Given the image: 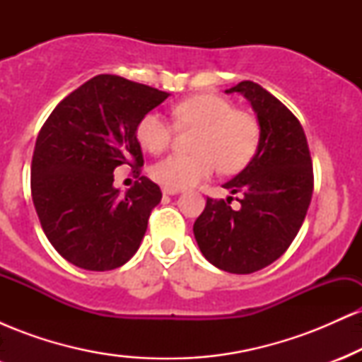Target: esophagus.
Returning a JSON list of instances; mask_svg holds the SVG:
<instances>
[{
    "label": "esophagus",
    "instance_id": "34e87169",
    "mask_svg": "<svg viewBox=\"0 0 362 362\" xmlns=\"http://www.w3.org/2000/svg\"><path fill=\"white\" fill-rule=\"evenodd\" d=\"M161 190H163L165 195H175V194L180 192V190H178V189H170V187H163V189H161Z\"/></svg>",
    "mask_w": 362,
    "mask_h": 362
}]
</instances>
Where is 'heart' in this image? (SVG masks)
Returning a JSON list of instances; mask_svg holds the SVG:
<instances>
[{
  "label": "heart",
  "instance_id": "b5f03b06",
  "mask_svg": "<svg viewBox=\"0 0 362 362\" xmlns=\"http://www.w3.org/2000/svg\"><path fill=\"white\" fill-rule=\"evenodd\" d=\"M180 126L199 127L194 155H170L151 167V177L170 189H187L219 168L235 173L247 167L259 148L260 127L248 112L236 110L219 95H195L173 107ZM172 126L158 112H148L136 126V139L146 151L161 153L172 141Z\"/></svg>",
  "mask_w": 362,
  "mask_h": 362
}]
</instances>
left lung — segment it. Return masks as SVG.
Instances as JSON below:
<instances>
[{"instance_id": "8db88e82", "label": "left lung", "mask_w": 362, "mask_h": 362, "mask_svg": "<svg viewBox=\"0 0 362 362\" xmlns=\"http://www.w3.org/2000/svg\"><path fill=\"white\" fill-rule=\"evenodd\" d=\"M226 93H242L255 110L259 148L250 163L223 187L233 197H207L194 223V236L214 267L252 274L271 265L289 248L305 221L313 194V165L300 120L284 103L253 81Z\"/></svg>"}]
</instances>
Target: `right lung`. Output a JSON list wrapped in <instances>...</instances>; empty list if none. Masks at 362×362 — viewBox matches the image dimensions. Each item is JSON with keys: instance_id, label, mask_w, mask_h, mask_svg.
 I'll list each match as a JSON object with an SVG mask.
<instances>
[{"instance_id": "1", "label": "right lung", "mask_w": 362, "mask_h": 362, "mask_svg": "<svg viewBox=\"0 0 362 362\" xmlns=\"http://www.w3.org/2000/svg\"><path fill=\"white\" fill-rule=\"evenodd\" d=\"M167 91L98 74L57 103L32 158V199L42 230L61 257L86 271H112L138 252L161 190L139 177L120 195L114 170L136 175L143 151L136 126Z\"/></svg>"}]
</instances>
